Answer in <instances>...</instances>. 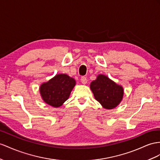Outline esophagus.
Instances as JSON below:
<instances>
[{
	"label": "esophagus",
	"mask_w": 160,
	"mask_h": 160,
	"mask_svg": "<svg viewBox=\"0 0 160 160\" xmlns=\"http://www.w3.org/2000/svg\"><path fill=\"white\" fill-rule=\"evenodd\" d=\"M80 80H81V82L83 84H86L87 83V78H86V77H82Z\"/></svg>",
	"instance_id": "34e87169"
}]
</instances>
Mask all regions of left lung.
Returning <instances> with one entry per match:
<instances>
[{
    "label": "left lung",
    "mask_w": 160,
    "mask_h": 160,
    "mask_svg": "<svg viewBox=\"0 0 160 160\" xmlns=\"http://www.w3.org/2000/svg\"><path fill=\"white\" fill-rule=\"evenodd\" d=\"M95 99L106 109L116 108L122 101L124 88L103 74H99L90 84Z\"/></svg>",
    "instance_id": "8db88e82"
}]
</instances>
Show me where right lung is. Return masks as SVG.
I'll return each mask as SVG.
<instances>
[{
	"label": "right lung",
	"instance_id": "right-lung-1",
	"mask_svg": "<svg viewBox=\"0 0 160 160\" xmlns=\"http://www.w3.org/2000/svg\"><path fill=\"white\" fill-rule=\"evenodd\" d=\"M76 85V80L65 73L57 74L40 86L41 98L53 108H59L68 99Z\"/></svg>",
	"mask_w": 160,
	"mask_h": 160
}]
</instances>
